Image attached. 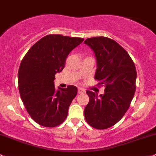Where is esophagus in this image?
<instances>
[{"mask_svg":"<svg viewBox=\"0 0 156 156\" xmlns=\"http://www.w3.org/2000/svg\"><path fill=\"white\" fill-rule=\"evenodd\" d=\"M78 93L79 94H84L86 93V90L82 89V88H78Z\"/></svg>","mask_w":156,"mask_h":156,"instance_id":"obj_1","label":"esophagus"}]
</instances>
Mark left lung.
<instances>
[{"label": "left lung", "instance_id": "8db88e82", "mask_svg": "<svg viewBox=\"0 0 156 156\" xmlns=\"http://www.w3.org/2000/svg\"><path fill=\"white\" fill-rule=\"evenodd\" d=\"M84 43L95 55L94 79L105 88L100 96L86 91L89 102L84 110L85 119L93 128L107 129L116 124L129 108L136 90L135 65L124 48L110 38H88Z\"/></svg>", "mask_w": 156, "mask_h": 156}]
</instances>
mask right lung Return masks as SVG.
I'll return each instance as SVG.
<instances>
[{"instance_id": "right-lung-1", "label": "right lung", "mask_w": 156, "mask_h": 156, "mask_svg": "<svg viewBox=\"0 0 156 156\" xmlns=\"http://www.w3.org/2000/svg\"><path fill=\"white\" fill-rule=\"evenodd\" d=\"M83 38L61 34L43 37L30 47L20 64L19 90L22 102L32 119L48 128L62 124L77 94V88L68 86L56 90V73L65 66L69 53Z\"/></svg>"}]
</instances>
